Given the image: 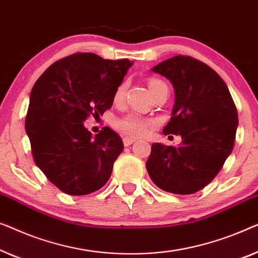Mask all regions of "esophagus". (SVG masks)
I'll use <instances>...</instances> for the list:
<instances>
[{
	"mask_svg": "<svg viewBox=\"0 0 258 258\" xmlns=\"http://www.w3.org/2000/svg\"><path fill=\"white\" fill-rule=\"evenodd\" d=\"M134 141L136 140L132 139V138H124V139H122V143H124L125 146H130V145H132Z\"/></svg>",
	"mask_w": 258,
	"mask_h": 258,
	"instance_id": "34e87169",
	"label": "esophagus"
}]
</instances>
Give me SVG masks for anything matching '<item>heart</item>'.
Returning a JSON list of instances; mask_svg holds the SVG:
<instances>
[{"mask_svg": "<svg viewBox=\"0 0 258 258\" xmlns=\"http://www.w3.org/2000/svg\"><path fill=\"white\" fill-rule=\"evenodd\" d=\"M164 85H166L165 83L157 78H152L150 79V82H148V88L151 90V93ZM126 90H127V83L121 82L114 91L113 99L115 103H120V101L124 99ZM153 124L154 121L150 118L143 117V115L138 113H127L122 115L120 118H118L114 122V126L115 128H117L120 133L124 134V136L139 138L145 136V134L150 131L152 126H153Z\"/></svg>", "mask_w": 258, "mask_h": 258, "instance_id": "obj_1", "label": "heart"}]
</instances>
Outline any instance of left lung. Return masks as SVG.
I'll return each instance as SVG.
<instances>
[{"label": "left lung", "instance_id": "obj_1", "mask_svg": "<svg viewBox=\"0 0 258 258\" xmlns=\"http://www.w3.org/2000/svg\"><path fill=\"white\" fill-rule=\"evenodd\" d=\"M169 79L175 91L165 134L181 136L179 147L152 145L146 162L160 189L187 195L212 182L234 147L237 110L223 79L190 56H174L152 69Z\"/></svg>", "mask_w": 258, "mask_h": 258}]
</instances>
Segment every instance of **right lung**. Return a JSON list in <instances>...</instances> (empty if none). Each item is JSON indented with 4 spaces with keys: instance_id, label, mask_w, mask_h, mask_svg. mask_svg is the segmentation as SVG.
Listing matches in <instances>:
<instances>
[{
    "instance_id": "1",
    "label": "right lung",
    "mask_w": 258,
    "mask_h": 258,
    "mask_svg": "<svg viewBox=\"0 0 258 258\" xmlns=\"http://www.w3.org/2000/svg\"><path fill=\"white\" fill-rule=\"evenodd\" d=\"M131 65L128 59L76 52L50 65L36 81L25 131L35 164L64 193H93L110 179L122 140L110 127L93 138L84 121L112 107Z\"/></svg>"
}]
</instances>
